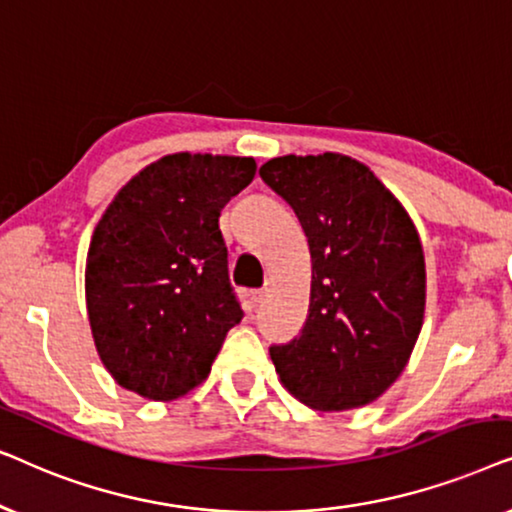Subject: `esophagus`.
<instances>
[{"instance_id": "1", "label": "esophagus", "mask_w": 512, "mask_h": 512, "mask_svg": "<svg viewBox=\"0 0 512 512\" xmlns=\"http://www.w3.org/2000/svg\"><path fill=\"white\" fill-rule=\"evenodd\" d=\"M270 293H272L270 286H265V289H258V291H254V293H251V303H254L256 307H258V305H263L265 300L270 298Z\"/></svg>"}]
</instances>
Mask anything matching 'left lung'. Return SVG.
Instances as JSON below:
<instances>
[{"mask_svg":"<svg viewBox=\"0 0 512 512\" xmlns=\"http://www.w3.org/2000/svg\"><path fill=\"white\" fill-rule=\"evenodd\" d=\"M261 179L289 202L312 256L303 333L270 347L279 382L312 410H354L408 366L424 324L426 265L401 200L342 153L279 156Z\"/></svg>","mask_w":512,"mask_h":512,"instance_id":"1","label":"left lung"}]
</instances>
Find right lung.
Here are the masks:
<instances>
[{"label": "right lung", "mask_w": 512, "mask_h": 512, "mask_svg": "<svg viewBox=\"0 0 512 512\" xmlns=\"http://www.w3.org/2000/svg\"><path fill=\"white\" fill-rule=\"evenodd\" d=\"M254 174V158L170 153L104 209L86 258V310L123 389L165 403L207 380L242 319L219 216Z\"/></svg>", "instance_id": "1"}]
</instances>
